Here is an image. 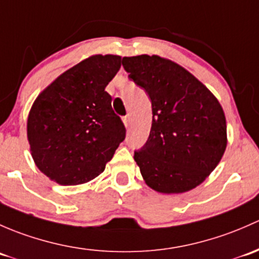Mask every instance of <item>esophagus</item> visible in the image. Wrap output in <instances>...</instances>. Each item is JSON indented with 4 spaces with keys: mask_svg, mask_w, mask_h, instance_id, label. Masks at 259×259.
<instances>
[{
    "mask_svg": "<svg viewBox=\"0 0 259 259\" xmlns=\"http://www.w3.org/2000/svg\"><path fill=\"white\" fill-rule=\"evenodd\" d=\"M122 121H123V123H124V126H126V128H130V126H131V117L128 116V114H127V116H124L123 118H122Z\"/></svg>",
    "mask_w": 259,
    "mask_h": 259,
    "instance_id": "1",
    "label": "esophagus"
}]
</instances>
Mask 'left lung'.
<instances>
[{
	"mask_svg": "<svg viewBox=\"0 0 259 259\" xmlns=\"http://www.w3.org/2000/svg\"><path fill=\"white\" fill-rule=\"evenodd\" d=\"M122 65L152 102L149 137L135 152L146 185L167 194L196 188L227 147L222 106L191 72L167 58L133 56L122 58Z\"/></svg>",
	"mask_w": 259,
	"mask_h": 259,
	"instance_id": "1",
	"label": "left lung"
}]
</instances>
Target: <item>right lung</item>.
<instances>
[{
	"label": "right lung",
	"mask_w": 259,
	"mask_h": 259,
	"mask_svg": "<svg viewBox=\"0 0 259 259\" xmlns=\"http://www.w3.org/2000/svg\"><path fill=\"white\" fill-rule=\"evenodd\" d=\"M121 56L93 55L63 72L34 100L27 140L37 168L62 186L100 176L126 137L105 89Z\"/></svg>",
	"instance_id": "right-lung-1"
}]
</instances>
